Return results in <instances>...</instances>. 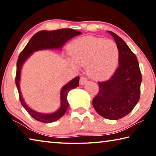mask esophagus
I'll list each match as a JSON object with an SVG mask.
<instances>
[{"instance_id":"34e87169","label":"esophagus","mask_w":156,"mask_h":156,"mask_svg":"<svg viewBox=\"0 0 156 156\" xmlns=\"http://www.w3.org/2000/svg\"><path fill=\"white\" fill-rule=\"evenodd\" d=\"M87 81V79L84 76H81L80 78V84L81 85H83V84H85Z\"/></svg>"}]
</instances>
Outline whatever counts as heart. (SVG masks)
Wrapping results in <instances>:
<instances>
[{
  "instance_id": "b5f03b06",
  "label": "heart",
  "mask_w": 156,
  "mask_h": 156,
  "mask_svg": "<svg viewBox=\"0 0 156 156\" xmlns=\"http://www.w3.org/2000/svg\"><path fill=\"white\" fill-rule=\"evenodd\" d=\"M73 60L76 63L87 66V73L95 80L103 79L114 72L119 59V51L115 42L103 38L86 36L73 41L69 47Z\"/></svg>"
}]
</instances>
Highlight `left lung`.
I'll use <instances>...</instances> for the list:
<instances>
[{"mask_svg":"<svg viewBox=\"0 0 156 156\" xmlns=\"http://www.w3.org/2000/svg\"><path fill=\"white\" fill-rule=\"evenodd\" d=\"M107 31L117 44L119 66L112 77L98 82L99 91L92 104L99 115L115 120L128 115L138 102L142 75L137 57L126 43L117 34Z\"/></svg>","mask_w":156,"mask_h":156,"instance_id":"left-lung-1","label":"left lung"}]
</instances>
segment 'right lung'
<instances>
[{
  "instance_id": "add662e5",
  "label": "right lung",
  "mask_w": 156,
  "mask_h": 156,
  "mask_svg": "<svg viewBox=\"0 0 156 156\" xmlns=\"http://www.w3.org/2000/svg\"><path fill=\"white\" fill-rule=\"evenodd\" d=\"M82 33L80 31L73 30L69 28L60 29V30L54 31H40L32 36V38L28 42L27 45L25 46L18 56L15 80L18 94H19V99L23 107L25 108L29 114L35 120L43 123H51L60 119L65 114L69 106L67 101V94L69 91L79 86L78 84L80 78L79 76H77L62 87L61 91H60L61 104H60L59 109L54 113L44 114V113H38L31 109L26 105L24 99L23 98L20 89V79L21 68H22L23 63L34 51L43 49H61L67 41L70 40L71 38L76 36L80 35Z\"/></svg>"
}]
</instances>
